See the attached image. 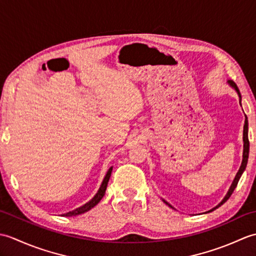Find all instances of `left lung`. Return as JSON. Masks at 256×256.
<instances>
[{
	"label": "left lung",
	"mask_w": 256,
	"mask_h": 256,
	"mask_svg": "<svg viewBox=\"0 0 256 256\" xmlns=\"http://www.w3.org/2000/svg\"><path fill=\"white\" fill-rule=\"evenodd\" d=\"M228 84H229L232 89H234V90H236V92L238 96V99H240V104H241V100H242V98H241V94H240V91H238V89L236 84L234 82H233L232 80H228ZM248 116H246V121H244V126H243V156H242L243 158H242L241 166H240V168H238V172H236V175L234 179H233V182H232V184H231V186H230L229 190H228L226 194L224 196V198L222 199V200H221V202H220V204H216V206H214V208L210 209L209 211H206L204 214H209V212H211V211L216 210V208H219L220 206L224 204L226 202V201L230 198V196L232 194V192H234V189H236V184H238V180H240V178H241V176H242V174L244 172V170H246V164H248V160L250 143H248ZM162 201H164V202H165V204H166L168 206H170V208L175 209V208H174V206H172V204H168L166 200L162 199Z\"/></svg>",
	"instance_id": "8db88e82"
}]
</instances>
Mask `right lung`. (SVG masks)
Wrapping results in <instances>:
<instances>
[{
  "instance_id": "add662e5",
  "label": "right lung",
  "mask_w": 256,
  "mask_h": 256,
  "mask_svg": "<svg viewBox=\"0 0 256 256\" xmlns=\"http://www.w3.org/2000/svg\"><path fill=\"white\" fill-rule=\"evenodd\" d=\"M112 168H113V167L108 168V170L106 172L104 178H103L101 186H100L99 190H98V192H96V194L94 196V198H92L91 200H89L88 202L84 204V206H79V208L74 209V210H72V211H69V212H67V214H64L62 216H72L82 214H84V212L91 210L92 208H94V206H96L98 204H99L100 200L103 198V196H104V194H106V187H108V179H110V177H111Z\"/></svg>"
}]
</instances>
